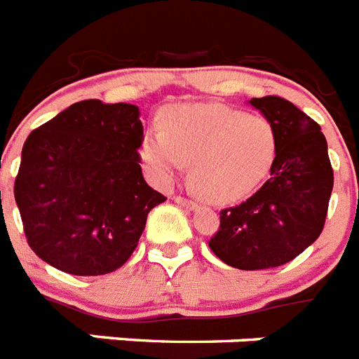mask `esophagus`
<instances>
[{
    "label": "esophagus",
    "instance_id": "obj_1",
    "mask_svg": "<svg viewBox=\"0 0 359 359\" xmlns=\"http://www.w3.org/2000/svg\"><path fill=\"white\" fill-rule=\"evenodd\" d=\"M175 202H177V204L184 205V208H188V210H197V208H198L197 202L189 201V198H186V197H175Z\"/></svg>",
    "mask_w": 359,
    "mask_h": 359
}]
</instances>
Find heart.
<instances>
[{
  "label": "heart",
  "instance_id": "1",
  "mask_svg": "<svg viewBox=\"0 0 359 359\" xmlns=\"http://www.w3.org/2000/svg\"><path fill=\"white\" fill-rule=\"evenodd\" d=\"M276 154L273 126L264 117L220 104L171 108L164 132H148L141 157L161 182L189 164V180L202 197L233 202L266 179Z\"/></svg>",
  "mask_w": 359,
  "mask_h": 359
}]
</instances>
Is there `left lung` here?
<instances>
[{
  "label": "left lung",
  "instance_id": "8db88e82",
  "mask_svg": "<svg viewBox=\"0 0 359 359\" xmlns=\"http://www.w3.org/2000/svg\"><path fill=\"white\" fill-rule=\"evenodd\" d=\"M249 104L276 137L271 175L248 201L220 211L210 248L227 266L258 271L287 264L320 236L334 175L325 135L309 115L276 95Z\"/></svg>",
  "mask_w": 359,
  "mask_h": 359
}]
</instances>
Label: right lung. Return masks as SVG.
<instances>
[{"instance_id":"1","label":"right lung","mask_w":359,"mask_h":359,"mask_svg":"<svg viewBox=\"0 0 359 359\" xmlns=\"http://www.w3.org/2000/svg\"><path fill=\"white\" fill-rule=\"evenodd\" d=\"M139 117L135 104L88 99L25 141L15 204L29 245L55 269L76 276L119 269L149 211L166 201L142 177Z\"/></svg>"}]
</instances>
